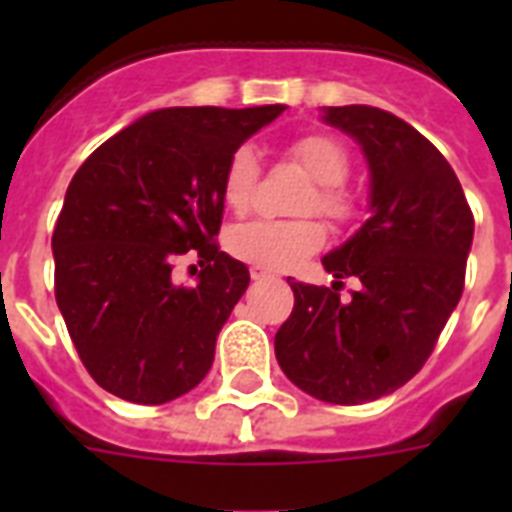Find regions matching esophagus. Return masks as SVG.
Returning a JSON list of instances; mask_svg holds the SVG:
<instances>
[{
    "label": "esophagus",
    "mask_w": 512,
    "mask_h": 512,
    "mask_svg": "<svg viewBox=\"0 0 512 512\" xmlns=\"http://www.w3.org/2000/svg\"><path fill=\"white\" fill-rule=\"evenodd\" d=\"M249 276H252V281H268V279H273L271 271H265V268H257V265H252V268H249Z\"/></svg>",
    "instance_id": "34e87169"
}]
</instances>
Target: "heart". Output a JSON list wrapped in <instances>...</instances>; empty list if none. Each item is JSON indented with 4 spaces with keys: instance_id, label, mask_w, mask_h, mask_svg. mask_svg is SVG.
I'll list each match as a JSON object with an SVG mask.
<instances>
[{
    "instance_id": "heart-1",
    "label": "heart",
    "mask_w": 512,
    "mask_h": 512,
    "mask_svg": "<svg viewBox=\"0 0 512 512\" xmlns=\"http://www.w3.org/2000/svg\"><path fill=\"white\" fill-rule=\"evenodd\" d=\"M287 156L311 177V188L297 204L300 215H321L332 225H348L356 215V201L345 188L350 172L348 151L340 140L324 132L300 135L287 146ZM260 185V162L252 148L241 146L225 164L223 201L236 215H247ZM324 225L313 217L300 220H257L228 233L233 257L265 271H284L297 260L313 255L324 244Z\"/></svg>"
}]
</instances>
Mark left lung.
Returning a JSON list of instances; mask_svg holds the SVG:
<instances>
[{"label": "left lung", "mask_w": 512, "mask_h": 512, "mask_svg": "<svg viewBox=\"0 0 512 512\" xmlns=\"http://www.w3.org/2000/svg\"><path fill=\"white\" fill-rule=\"evenodd\" d=\"M361 143L372 217L321 263L332 287L289 281L295 308L276 332L289 380L329 404L388 396L420 372L465 289L473 212L441 151L404 119L372 106L327 108ZM362 289L340 301L342 278Z\"/></svg>", "instance_id": "obj_1"}]
</instances>
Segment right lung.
Returning <instances> with one entry per match:
<instances>
[{
  "instance_id": "obj_1",
  "label": "right lung",
  "mask_w": 512,
  "mask_h": 512,
  "mask_svg": "<svg viewBox=\"0 0 512 512\" xmlns=\"http://www.w3.org/2000/svg\"><path fill=\"white\" fill-rule=\"evenodd\" d=\"M284 106L164 108L108 138L76 170L52 231L55 300L84 369L132 404L196 388L217 332L249 287L220 252L223 172L233 151ZM200 255L193 288L174 260Z\"/></svg>"
}]
</instances>
